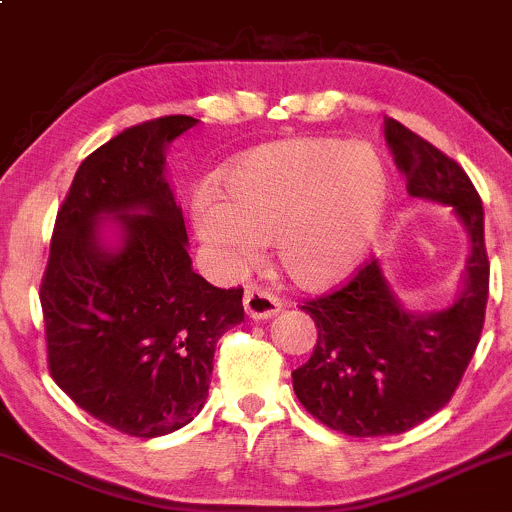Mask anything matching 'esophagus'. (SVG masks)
Instances as JSON below:
<instances>
[{"instance_id": "1", "label": "esophagus", "mask_w": 512, "mask_h": 512, "mask_svg": "<svg viewBox=\"0 0 512 512\" xmlns=\"http://www.w3.org/2000/svg\"><path fill=\"white\" fill-rule=\"evenodd\" d=\"M246 315L254 320H268L281 310V300L261 286H249L244 293Z\"/></svg>"}]
</instances>
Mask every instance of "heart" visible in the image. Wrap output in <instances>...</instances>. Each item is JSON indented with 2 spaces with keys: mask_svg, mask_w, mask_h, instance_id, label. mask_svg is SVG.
<instances>
[{
  "mask_svg": "<svg viewBox=\"0 0 512 512\" xmlns=\"http://www.w3.org/2000/svg\"><path fill=\"white\" fill-rule=\"evenodd\" d=\"M219 202L199 197L194 229L229 271L271 244L298 288L328 291L370 251L389 182L372 147L330 138H286L254 147L217 179Z\"/></svg>",
  "mask_w": 512,
  "mask_h": 512,
  "instance_id": "b5f03b06",
  "label": "heart"
}]
</instances>
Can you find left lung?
I'll return each instance as SVG.
<instances>
[{
    "mask_svg": "<svg viewBox=\"0 0 512 512\" xmlns=\"http://www.w3.org/2000/svg\"><path fill=\"white\" fill-rule=\"evenodd\" d=\"M384 140L412 197L453 207L471 254L449 308L409 313L379 261L300 305L315 320L318 342L293 372L295 397L325 426L360 439L402 434L449 404L481 340L491 278L483 204L461 165L394 118H384Z\"/></svg>",
    "mask_w": 512,
    "mask_h": 512,
    "instance_id": "8db88e82",
    "label": "left lung"
}]
</instances>
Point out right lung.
Here are the masks:
<instances>
[{"label":"right lung","mask_w":512,"mask_h":512,"mask_svg":"<svg viewBox=\"0 0 512 512\" xmlns=\"http://www.w3.org/2000/svg\"><path fill=\"white\" fill-rule=\"evenodd\" d=\"M189 115L133 125L86 157L63 199L41 281L49 372L110 429L155 439L202 412L219 337L244 288L194 273L165 152ZM116 221V244L100 220Z\"/></svg>","instance_id":"1"}]
</instances>
